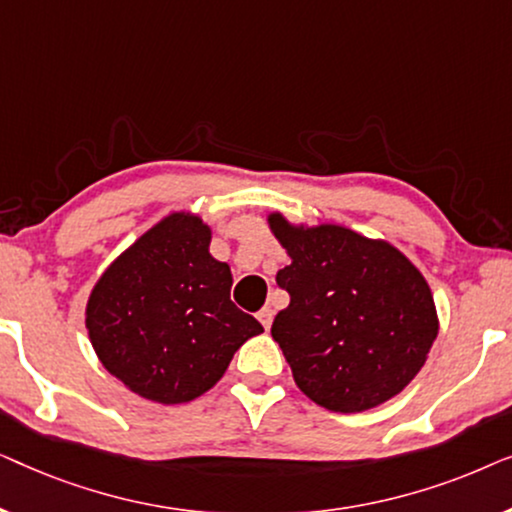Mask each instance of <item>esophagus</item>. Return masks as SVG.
Masks as SVG:
<instances>
[{"label": "esophagus", "instance_id": "1", "mask_svg": "<svg viewBox=\"0 0 512 512\" xmlns=\"http://www.w3.org/2000/svg\"><path fill=\"white\" fill-rule=\"evenodd\" d=\"M256 317H258V321H261V324H263L265 331H270V326H272V317H275V312H272V307H263V310L258 312Z\"/></svg>", "mask_w": 512, "mask_h": 512}]
</instances>
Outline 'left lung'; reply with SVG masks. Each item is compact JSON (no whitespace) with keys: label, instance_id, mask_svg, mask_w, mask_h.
<instances>
[{"label":"left lung","instance_id":"1","mask_svg":"<svg viewBox=\"0 0 512 512\" xmlns=\"http://www.w3.org/2000/svg\"><path fill=\"white\" fill-rule=\"evenodd\" d=\"M268 226L291 258L277 272L291 303L272 321V338L298 389L345 415L401 394L440 328L417 265L391 242L340 223L307 226L270 212Z\"/></svg>","mask_w":512,"mask_h":512}]
</instances>
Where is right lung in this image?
<instances>
[{"instance_id": "1", "label": "right lung", "mask_w": 512, "mask_h": 512, "mask_svg": "<svg viewBox=\"0 0 512 512\" xmlns=\"http://www.w3.org/2000/svg\"><path fill=\"white\" fill-rule=\"evenodd\" d=\"M200 214L170 212L97 279L86 328L97 359L132 394L163 405L198 398L263 326L230 300V265L209 254Z\"/></svg>"}]
</instances>
